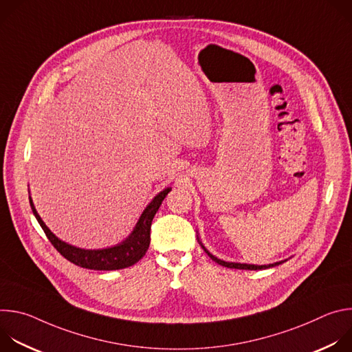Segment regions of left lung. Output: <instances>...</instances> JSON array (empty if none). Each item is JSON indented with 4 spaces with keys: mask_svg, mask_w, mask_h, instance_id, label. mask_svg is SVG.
Wrapping results in <instances>:
<instances>
[{
    "mask_svg": "<svg viewBox=\"0 0 352 352\" xmlns=\"http://www.w3.org/2000/svg\"><path fill=\"white\" fill-rule=\"evenodd\" d=\"M204 249H205V246H204ZM206 250V249H205ZM208 252V250H206ZM208 255L214 261V262H217L219 265H221V266H224V267H230V269H242V270H262V269H269V267H273V266H277V265H280V263H283V262H277V263H273V265H265V266H256V265H241V263H230V262H224V261H221V259H217L216 256H213V255H210L209 252H208Z\"/></svg>",
    "mask_w": 352,
    "mask_h": 352,
    "instance_id": "left-lung-1",
    "label": "left lung"
}]
</instances>
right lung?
<instances>
[{
	"label": "right lung",
	"mask_w": 352,
	"mask_h": 352,
	"mask_svg": "<svg viewBox=\"0 0 352 352\" xmlns=\"http://www.w3.org/2000/svg\"><path fill=\"white\" fill-rule=\"evenodd\" d=\"M170 190H171L170 188L164 189L152 200V202H150V205L142 213L129 238H126L122 243L117 246L107 248V249H97V250L79 249L58 239L52 231L47 228V226L43 223V220L37 214L32 199H30V208L38 224L41 226L44 234L47 235L48 241L53 243V246L67 261H69L76 266L90 269V270H120V269H125L135 265L144 256L150 243V227H152L153 217L157 213L162 202Z\"/></svg>",
	"instance_id": "right-lung-1"
}]
</instances>
